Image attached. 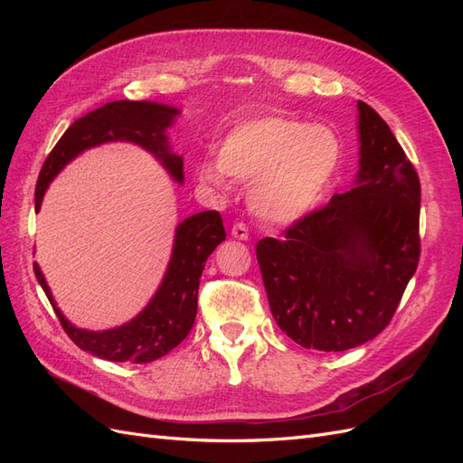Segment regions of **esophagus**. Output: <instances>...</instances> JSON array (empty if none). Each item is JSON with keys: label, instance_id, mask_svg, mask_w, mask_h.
Here are the masks:
<instances>
[{"label": "esophagus", "instance_id": "esophagus-1", "mask_svg": "<svg viewBox=\"0 0 463 463\" xmlns=\"http://www.w3.org/2000/svg\"><path fill=\"white\" fill-rule=\"evenodd\" d=\"M232 237H235V240L247 241L249 240V228L245 226V223H235V226L232 228Z\"/></svg>", "mask_w": 463, "mask_h": 463}]
</instances>
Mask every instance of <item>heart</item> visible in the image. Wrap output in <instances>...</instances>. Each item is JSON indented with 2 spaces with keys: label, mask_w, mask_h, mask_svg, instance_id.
Masks as SVG:
<instances>
[{
  "label": "heart",
  "mask_w": 463,
  "mask_h": 463,
  "mask_svg": "<svg viewBox=\"0 0 463 463\" xmlns=\"http://www.w3.org/2000/svg\"><path fill=\"white\" fill-rule=\"evenodd\" d=\"M344 164V141L330 125L293 116H262L226 135L218 160L199 165V179L218 189L228 177L250 185L253 213L288 226L311 214Z\"/></svg>",
  "instance_id": "obj_1"
}]
</instances>
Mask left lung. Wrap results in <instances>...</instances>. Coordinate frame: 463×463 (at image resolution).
Wrapping results in <instances>:
<instances>
[{"label": "left lung", "instance_id": "obj_1", "mask_svg": "<svg viewBox=\"0 0 463 463\" xmlns=\"http://www.w3.org/2000/svg\"><path fill=\"white\" fill-rule=\"evenodd\" d=\"M354 187L266 237L257 260L279 330L318 352L373 340L394 317L419 262L421 185L386 121L357 102Z\"/></svg>", "mask_w": 463, "mask_h": 463}]
</instances>
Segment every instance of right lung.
<instances>
[{"label":"right lung","instance_id":"right-lung-1","mask_svg":"<svg viewBox=\"0 0 463 463\" xmlns=\"http://www.w3.org/2000/svg\"><path fill=\"white\" fill-rule=\"evenodd\" d=\"M179 114V108L148 100H116L89 111L63 133L42 165L34 193L36 213L53 177L79 154L106 143H131L141 146L162 164L175 184H184V158L172 152L170 141H167V129L175 123ZM222 241H226V232L216 210H204L179 222L174 235L172 257L156 293L137 317L108 330H87L69 322L55 303L46 278L36 262L34 274L63 330L82 352L116 363H150L172 352L187 338L197 317V298L204 262Z\"/></svg>","mask_w":463,"mask_h":463}]
</instances>
